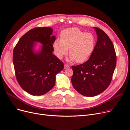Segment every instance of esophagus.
<instances>
[{"label": "esophagus", "instance_id": "obj_1", "mask_svg": "<svg viewBox=\"0 0 130 130\" xmlns=\"http://www.w3.org/2000/svg\"><path fill=\"white\" fill-rule=\"evenodd\" d=\"M69 67H70V66L69 65L65 64L64 65V69H67V68H69Z\"/></svg>", "mask_w": 130, "mask_h": 130}]
</instances>
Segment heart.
Returning a JSON list of instances; mask_svg holds the SVG:
<instances>
[{
    "label": "heart",
    "mask_w": 130,
    "mask_h": 130,
    "mask_svg": "<svg viewBox=\"0 0 130 130\" xmlns=\"http://www.w3.org/2000/svg\"><path fill=\"white\" fill-rule=\"evenodd\" d=\"M95 45V38L93 34L72 27L61 31V38L54 41L53 47L54 54L58 59L67 55L70 48V60H75L77 63H82L90 57Z\"/></svg>",
    "instance_id": "1"
}]
</instances>
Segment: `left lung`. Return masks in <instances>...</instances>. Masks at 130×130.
<instances>
[{
    "label": "left lung",
    "mask_w": 130,
    "mask_h": 130,
    "mask_svg": "<svg viewBox=\"0 0 130 130\" xmlns=\"http://www.w3.org/2000/svg\"><path fill=\"white\" fill-rule=\"evenodd\" d=\"M98 40L89 59L73 66L72 83L74 88L85 96H96L110 85L117 64L114 45L107 34L94 27Z\"/></svg>",
    "instance_id": "1"
}]
</instances>
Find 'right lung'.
Instances as JSON below:
<instances>
[{
  "label": "right lung",
  "instance_id": "obj_1",
  "mask_svg": "<svg viewBox=\"0 0 130 130\" xmlns=\"http://www.w3.org/2000/svg\"><path fill=\"white\" fill-rule=\"evenodd\" d=\"M50 27L33 28L20 38L13 51L17 80L23 89L32 95H42L54 86L56 75L64 64L53 54L56 37ZM43 46L36 51L35 43Z\"/></svg>",
  "mask_w": 130,
  "mask_h": 130
}]
</instances>
